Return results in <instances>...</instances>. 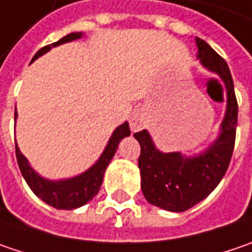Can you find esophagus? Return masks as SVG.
Returning a JSON list of instances; mask_svg holds the SVG:
<instances>
[{
    "label": "esophagus",
    "mask_w": 252,
    "mask_h": 252,
    "mask_svg": "<svg viewBox=\"0 0 252 252\" xmlns=\"http://www.w3.org/2000/svg\"><path fill=\"white\" fill-rule=\"evenodd\" d=\"M145 126V117L141 111H135L129 118V126L132 131H140Z\"/></svg>",
    "instance_id": "34e87169"
}]
</instances>
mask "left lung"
<instances>
[{
  "label": "left lung",
  "mask_w": 252,
  "mask_h": 252,
  "mask_svg": "<svg viewBox=\"0 0 252 252\" xmlns=\"http://www.w3.org/2000/svg\"><path fill=\"white\" fill-rule=\"evenodd\" d=\"M195 44L201 65L217 74L227 91L218 137L200 154L188 157L180 151H159L147 129L134 134L141 147L138 168L142 194L150 204L172 213L187 211L214 191L225 175L235 142L238 105L228 65L204 39L195 38Z\"/></svg>",
  "instance_id": "1"
}]
</instances>
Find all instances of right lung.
<instances>
[{
    "mask_svg": "<svg viewBox=\"0 0 252 252\" xmlns=\"http://www.w3.org/2000/svg\"><path fill=\"white\" fill-rule=\"evenodd\" d=\"M82 35H84L82 32H71L51 45H45L34 55L32 61L37 60L38 57L44 55L45 52L50 51L54 47L80 39L82 38ZM17 117H18V114L15 112V120H17ZM129 134H131L129 126L126 121L124 124L118 126L114 129L102 154L88 170L81 172L80 175L64 178V180H48L45 177H41L37 171L31 167V164L24 157L23 153L20 151L17 142H15V156H17L18 167L21 170L24 180L27 181L28 187L32 189V192L38 198H41L45 204L51 205L57 210H74V208L85 205L88 201L93 200L98 194L101 184H102L104 172L107 170L108 164L111 162L114 154L117 153L118 144Z\"/></svg>",
    "mask_w": 252,
    "mask_h": 252,
    "instance_id": "obj_1",
    "label": "right lung"
}]
</instances>
